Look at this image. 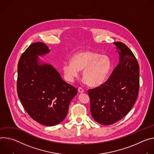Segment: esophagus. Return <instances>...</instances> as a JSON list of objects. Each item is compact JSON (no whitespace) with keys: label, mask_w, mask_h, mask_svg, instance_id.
<instances>
[{"label":"esophagus","mask_w":154,"mask_h":154,"mask_svg":"<svg viewBox=\"0 0 154 154\" xmlns=\"http://www.w3.org/2000/svg\"><path fill=\"white\" fill-rule=\"evenodd\" d=\"M78 91H79V92H80V93H82V92H84V90L83 88H82L81 87H79V88H78Z\"/></svg>","instance_id":"obj_1"}]
</instances>
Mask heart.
Masks as SVG:
<instances>
[{
	"instance_id": "obj_1",
	"label": "heart",
	"mask_w": 154,
	"mask_h": 154,
	"mask_svg": "<svg viewBox=\"0 0 154 154\" xmlns=\"http://www.w3.org/2000/svg\"><path fill=\"white\" fill-rule=\"evenodd\" d=\"M72 62H66L63 71L66 79L72 81L79 76V70H83L84 80L92 87H97L103 84L111 68L110 59L104 55L89 50L81 51L75 54Z\"/></svg>"
}]
</instances>
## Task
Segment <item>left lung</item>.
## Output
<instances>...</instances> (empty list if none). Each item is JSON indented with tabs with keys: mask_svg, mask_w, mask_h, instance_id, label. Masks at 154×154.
<instances>
[{
	"mask_svg": "<svg viewBox=\"0 0 154 154\" xmlns=\"http://www.w3.org/2000/svg\"><path fill=\"white\" fill-rule=\"evenodd\" d=\"M119 62L108 79L100 86L89 89L91 112L102 125L120 121L133 106L140 88V66L132 51L123 43H113Z\"/></svg>",
	"mask_w": 154,
	"mask_h": 154,
	"instance_id": "left-lung-1",
	"label": "left lung"
}]
</instances>
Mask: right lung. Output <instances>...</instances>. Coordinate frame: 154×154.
I'll return each instance as SVG.
<instances>
[{"mask_svg": "<svg viewBox=\"0 0 154 154\" xmlns=\"http://www.w3.org/2000/svg\"><path fill=\"white\" fill-rule=\"evenodd\" d=\"M43 43L30 45L18 64L17 92L27 114L46 126L62 122L78 89L64 81L51 65L39 62L38 56L49 53Z\"/></svg>", "mask_w": 154, "mask_h": 154, "instance_id": "right-lung-1", "label": "right lung"}]
</instances>
